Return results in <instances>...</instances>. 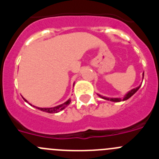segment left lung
Segmentation results:
<instances>
[{
    "label": "left lung",
    "mask_w": 159,
    "mask_h": 159,
    "mask_svg": "<svg viewBox=\"0 0 159 159\" xmlns=\"http://www.w3.org/2000/svg\"><path fill=\"white\" fill-rule=\"evenodd\" d=\"M143 76H144V71H143ZM140 87H141V85H139V86L138 87V88H134V89L130 90V92H128L127 94H126V95H124V97H123V99H121V98H108V97L102 96V95H99V94H97V95H99V97H101L102 99H106V100L111 101V102H120V101L127 100V99H128L129 98H130V97H131L132 95H134V94L136 92H137L138 90L139 89Z\"/></svg>",
    "instance_id": "left-lung-1"
}]
</instances>
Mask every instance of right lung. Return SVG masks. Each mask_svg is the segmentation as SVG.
I'll list each match as a JSON object with an SVG mask.
<instances>
[{"mask_svg":"<svg viewBox=\"0 0 159 159\" xmlns=\"http://www.w3.org/2000/svg\"><path fill=\"white\" fill-rule=\"evenodd\" d=\"M25 102H29L25 99ZM70 102H71V99H69L68 100L66 101L65 102L62 103V104L58 105V106H57V107H35V106H33V107L36 108H37V109H39V110L42 111L47 112V113H58V112H60V111L64 110L66 107L68 106V105L70 104ZM29 104H30V103H29ZM30 105L31 106H32V104H30Z\"/></svg>","mask_w":159,"mask_h":159,"instance_id":"obj_1","label":"right lung"}]
</instances>
